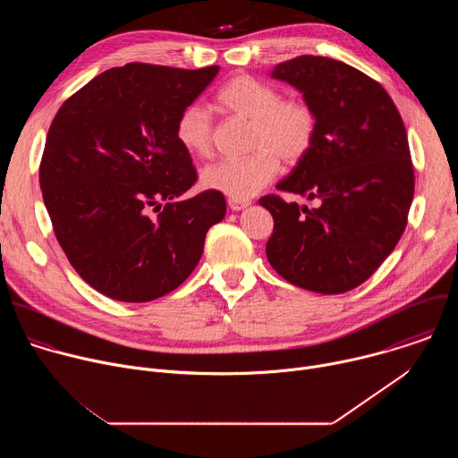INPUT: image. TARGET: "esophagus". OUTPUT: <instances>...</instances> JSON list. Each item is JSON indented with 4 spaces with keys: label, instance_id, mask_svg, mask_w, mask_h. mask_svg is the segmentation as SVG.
<instances>
[{
    "label": "esophagus",
    "instance_id": "34e87169",
    "mask_svg": "<svg viewBox=\"0 0 458 458\" xmlns=\"http://www.w3.org/2000/svg\"><path fill=\"white\" fill-rule=\"evenodd\" d=\"M251 203L248 201V199H233V198H230L228 199V207L233 210V212H239V210H244L246 207H250Z\"/></svg>",
    "mask_w": 458,
    "mask_h": 458
}]
</instances>
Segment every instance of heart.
Masks as SVG:
<instances>
[{
	"label": "heart",
	"mask_w": 458,
	"mask_h": 458,
	"mask_svg": "<svg viewBox=\"0 0 458 458\" xmlns=\"http://www.w3.org/2000/svg\"><path fill=\"white\" fill-rule=\"evenodd\" d=\"M221 110L250 121L248 148L241 159H223L207 166L201 182L233 199H250L265 188L279 170V157L293 165L313 147L317 114L304 99H281L279 92L251 76H235L216 96ZM214 123L210 112L191 103L175 121V138L193 157L212 152Z\"/></svg>",
	"instance_id": "heart-1"
}]
</instances>
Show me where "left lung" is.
Wrapping results in <instances>:
<instances>
[{
    "instance_id": "obj_1",
    "label": "left lung",
    "mask_w": 458,
    "mask_h": 458,
    "mask_svg": "<svg viewBox=\"0 0 458 458\" xmlns=\"http://www.w3.org/2000/svg\"><path fill=\"white\" fill-rule=\"evenodd\" d=\"M272 78L301 90L317 114L311 150L277 190L318 205L260 198L274 217L267 257L299 288L350 292L375 274L408 225L415 174L403 117L380 83L337 59L299 55Z\"/></svg>"
}]
</instances>
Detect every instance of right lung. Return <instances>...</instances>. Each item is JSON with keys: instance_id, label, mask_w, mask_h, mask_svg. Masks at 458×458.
Instances as JSON below:
<instances>
[{"instance_id": "1", "label": "right lung", "mask_w": 458, "mask_h": 458, "mask_svg": "<svg viewBox=\"0 0 458 458\" xmlns=\"http://www.w3.org/2000/svg\"><path fill=\"white\" fill-rule=\"evenodd\" d=\"M217 72L128 63L72 94L48 128L39 184L55 239L114 301L148 302L182 284L226 214L221 191L182 198L198 172L175 138L177 115Z\"/></svg>"}]
</instances>
